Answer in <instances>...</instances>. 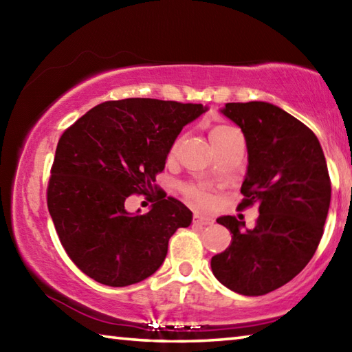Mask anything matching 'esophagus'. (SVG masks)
Here are the masks:
<instances>
[{
	"mask_svg": "<svg viewBox=\"0 0 352 352\" xmlns=\"http://www.w3.org/2000/svg\"><path fill=\"white\" fill-rule=\"evenodd\" d=\"M194 225H200V226H206V225H212L214 219L210 216H204V214H195L194 216Z\"/></svg>",
	"mask_w": 352,
	"mask_h": 352,
	"instance_id": "1",
	"label": "esophagus"
}]
</instances>
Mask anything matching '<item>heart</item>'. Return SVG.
<instances>
[{
    "instance_id": "obj_1",
    "label": "heart",
    "mask_w": 352,
    "mask_h": 352,
    "mask_svg": "<svg viewBox=\"0 0 352 352\" xmlns=\"http://www.w3.org/2000/svg\"><path fill=\"white\" fill-rule=\"evenodd\" d=\"M234 133H237L236 129H231V127H226V126H220V127L212 129L211 133H210V141H211L212 147L220 144V142H223L226 138H230V136L234 135ZM177 144H178V142H177ZM177 144L174 146V148H172V153L175 152ZM188 194H189L190 197H192L195 201H197L199 205H210L211 195L208 194L205 189H201V188H189V189H188Z\"/></svg>"
}]
</instances>
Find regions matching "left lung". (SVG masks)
I'll return each mask as SVG.
<instances>
[{
	"label": "left lung",
	"instance_id": "left-lung-1",
	"mask_svg": "<svg viewBox=\"0 0 352 352\" xmlns=\"http://www.w3.org/2000/svg\"><path fill=\"white\" fill-rule=\"evenodd\" d=\"M220 113L242 130L248 164L241 210L256 204L253 230L233 216L217 223L231 243L211 258L225 287L241 295H265L287 284L317 250L331 204V182L320 141L311 129L279 107L253 100L230 102Z\"/></svg>",
	"mask_w": 352,
	"mask_h": 352
}]
</instances>
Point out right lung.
<instances>
[{
    "instance_id": "add662e5",
    "label": "right lung",
    "mask_w": 352,
    "mask_h": 352,
    "mask_svg": "<svg viewBox=\"0 0 352 352\" xmlns=\"http://www.w3.org/2000/svg\"><path fill=\"white\" fill-rule=\"evenodd\" d=\"M201 104L130 98L99 104L58 140L47 186V210L71 261L104 285L126 287L153 275L170 236L192 222L177 199L157 194L146 214L126 199L153 194L172 146Z\"/></svg>"
}]
</instances>
